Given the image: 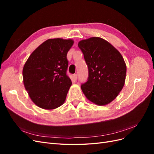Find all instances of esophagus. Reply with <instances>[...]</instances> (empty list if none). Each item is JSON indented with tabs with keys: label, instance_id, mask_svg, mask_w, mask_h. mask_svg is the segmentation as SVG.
I'll return each mask as SVG.
<instances>
[{
	"label": "esophagus",
	"instance_id": "esophagus-1",
	"mask_svg": "<svg viewBox=\"0 0 154 154\" xmlns=\"http://www.w3.org/2000/svg\"><path fill=\"white\" fill-rule=\"evenodd\" d=\"M73 78H74V80H77V78H78V74H74L73 75Z\"/></svg>",
	"mask_w": 154,
	"mask_h": 154
}]
</instances>
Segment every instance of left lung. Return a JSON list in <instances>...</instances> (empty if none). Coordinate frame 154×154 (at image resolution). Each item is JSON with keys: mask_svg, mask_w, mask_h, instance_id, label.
Wrapping results in <instances>:
<instances>
[{"mask_svg": "<svg viewBox=\"0 0 154 154\" xmlns=\"http://www.w3.org/2000/svg\"><path fill=\"white\" fill-rule=\"evenodd\" d=\"M88 69L86 83L81 85L83 94L97 105L110 103L125 85L127 66L122 55L109 42L91 37L78 42Z\"/></svg>", "mask_w": 154, "mask_h": 154, "instance_id": "left-lung-1", "label": "left lung"}]
</instances>
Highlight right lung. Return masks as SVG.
Here are the masks:
<instances>
[{
  "label": "right lung",
  "instance_id": "obj_1",
  "mask_svg": "<svg viewBox=\"0 0 154 154\" xmlns=\"http://www.w3.org/2000/svg\"><path fill=\"white\" fill-rule=\"evenodd\" d=\"M72 39L51 38L32 52L23 67V82L32 101L45 110L64 103L72 82L66 74Z\"/></svg>",
  "mask_w": 154,
  "mask_h": 154
}]
</instances>
